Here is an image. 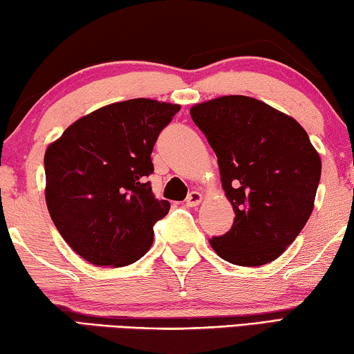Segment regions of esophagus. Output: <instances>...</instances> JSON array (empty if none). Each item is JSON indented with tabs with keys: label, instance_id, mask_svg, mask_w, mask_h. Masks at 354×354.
Masks as SVG:
<instances>
[{
	"label": "esophagus",
	"instance_id": "esophagus-1",
	"mask_svg": "<svg viewBox=\"0 0 354 354\" xmlns=\"http://www.w3.org/2000/svg\"><path fill=\"white\" fill-rule=\"evenodd\" d=\"M203 201V194L199 192H192L185 199V204L188 207H196L199 203Z\"/></svg>",
	"mask_w": 354,
	"mask_h": 354
}]
</instances>
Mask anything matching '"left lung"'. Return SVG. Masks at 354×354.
Instances as JSON below:
<instances>
[{
  "instance_id": "obj_1",
  "label": "left lung",
  "mask_w": 354,
  "mask_h": 354,
  "mask_svg": "<svg viewBox=\"0 0 354 354\" xmlns=\"http://www.w3.org/2000/svg\"><path fill=\"white\" fill-rule=\"evenodd\" d=\"M217 155L234 222L212 249L241 266L273 262L313 211L321 160L294 118L245 95H225L189 110Z\"/></svg>"
}]
</instances>
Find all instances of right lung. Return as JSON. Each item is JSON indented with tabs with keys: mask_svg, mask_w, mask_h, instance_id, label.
<instances>
[{
	"mask_svg": "<svg viewBox=\"0 0 354 354\" xmlns=\"http://www.w3.org/2000/svg\"><path fill=\"white\" fill-rule=\"evenodd\" d=\"M178 105L132 99L83 116L44 155L46 204L66 244L89 263L126 266L148 252L171 209L147 177Z\"/></svg>",
	"mask_w": 354,
	"mask_h": 354,
	"instance_id": "right-lung-1",
	"label": "right lung"
}]
</instances>
